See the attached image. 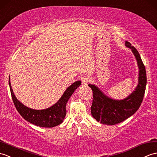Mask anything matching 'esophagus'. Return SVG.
<instances>
[{
	"instance_id": "1",
	"label": "esophagus",
	"mask_w": 157,
	"mask_h": 157,
	"mask_svg": "<svg viewBox=\"0 0 157 157\" xmlns=\"http://www.w3.org/2000/svg\"><path fill=\"white\" fill-rule=\"evenodd\" d=\"M81 81H82V85L83 86H86L89 82L90 78L89 76H82L81 78Z\"/></svg>"
}]
</instances>
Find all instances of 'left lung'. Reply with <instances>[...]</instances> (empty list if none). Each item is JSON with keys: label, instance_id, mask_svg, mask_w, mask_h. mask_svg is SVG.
I'll return each mask as SVG.
<instances>
[{"label": "left lung", "instance_id": "obj_1", "mask_svg": "<svg viewBox=\"0 0 157 157\" xmlns=\"http://www.w3.org/2000/svg\"><path fill=\"white\" fill-rule=\"evenodd\" d=\"M125 46L131 49L139 70L138 85L133 91L126 98L117 100L106 95L95 85H88L93 90L91 115L97 121L103 124L113 126L126 120L136 112L143 100L147 85L145 67L137 50L127 41Z\"/></svg>", "mask_w": 157, "mask_h": 157}]
</instances>
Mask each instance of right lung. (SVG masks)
<instances>
[{
    "instance_id": "obj_1",
    "label": "right lung",
    "mask_w": 157,
    "mask_h": 157,
    "mask_svg": "<svg viewBox=\"0 0 157 157\" xmlns=\"http://www.w3.org/2000/svg\"><path fill=\"white\" fill-rule=\"evenodd\" d=\"M9 83L13 103L21 116L26 121L37 126L53 128L58 126L64 120L67 114V111H66L67 103L75 90L81 85V81H77L73 82L66 89L63 95L54 105L44 109H33L23 105L17 99L13 93L10 81V76Z\"/></svg>"
}]
</instances>
